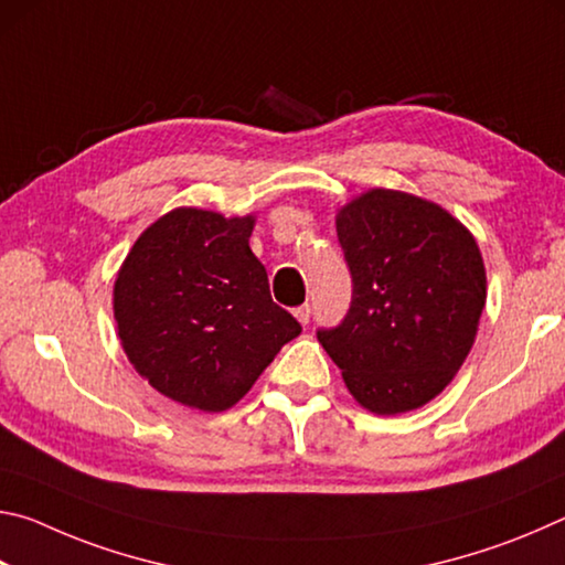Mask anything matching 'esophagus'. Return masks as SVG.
Returning a JSON list of instances; mask_svg holds the SVG:
<instances>
[{
  "instance_id": "obj_1",
  "label": "esophagus",
  "mask_w": 565,
  "mask_h": 565,
  "mask_svg": "<svg viewBox=\"0 0 565 565\" xmlns=\"http://www.w3.org/2000/svg\"><path fill=\"white\" fill-rule=\"evenodd\" d=\"M294 317H296V321L303 323V327H306V323H309V319H311V306H309V303L296 306V309H294Z\"/></svg>"
}]
</instances>
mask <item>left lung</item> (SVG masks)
Segmentation results:
<instances>
[{
    "instance_id": "obj_1",
    "label": "left lung",
    "mask_w": 565,
    "mask_h": 565,
    "mask_svg": "<svg viewBox=\"0 0 565 565\" xmlns=\"http://www.w3.org/2000/svg\"><path fill=\"white\" fill-rule=\"evenodd\" d=\"M353 296L319 343L359 404L379 416L426 406L471 351L486 306L473 234L428 199L369 189L337 212Z\"/></svg>"
}]
</instances>
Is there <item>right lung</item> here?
Returning a JSON list of instances; mask_svg holds the SVG:
<instances>
[{
    "mask_svg": "<svg viewBox=\"0 0 565 565\" xmlns=\"http://www.w3.org/2000/svg\"><path fill=\"white\" fill-rule=\"evenodd\" d=\"M256 216L171 209L129 248L114 281L121 349L151 388L218 414L242 401L299 321L271 301L252 254Z\"/></svg>",
    "mask_w": 565,
    "mask_h": 565,
    "instance_id": "obj_1",
    "label": "right lung"
}]
</instances>
